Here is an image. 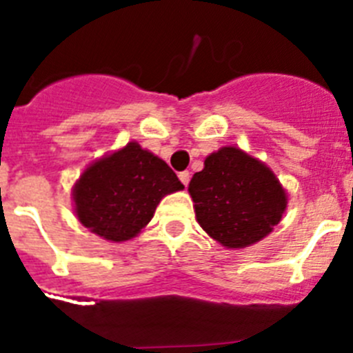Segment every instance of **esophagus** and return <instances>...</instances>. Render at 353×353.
Here are the masks:
<instances>
[{"label":"esophagus","mask_w":353,"mask_h":353,"mask_svg":"<svg viewBox=\"0 0 353 353\" xmlns=\"http://www.w3.org/2000/svg\"><path fill=\"white\" fill-rule=\"evenodd\" d=\"M179 179L180 182L187 187V183H189V180H191V173H189V171H182V173H179Z\"/></svg>","instance_id":"1"}]
</instances>
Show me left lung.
Masks as SVG:
<instances>
[{
	"label": "left lung",
	"instance_id": "1",
	"mask_svg": "<svg viewBox=\"0 0 353 353\" xmlns=\"http://www.w3.org/2000/svg\"><path fill=\"white\" fill-rule=\"evenodd\" d=\"M196 219L228 249L256 244L279 224L288 196L276 174L236 146H223L205 159L189 183Z\"/></svg>",
	"mask_w": 353,
	"mask_h": 353
}]
</instances>
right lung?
Wrapping results in <instances>:
<instances>
[{"label":"right lung","mask_w":353,"mask_h":353,"mask_svg":"<svg viewBox=\"0 0 353 353\" xmlns=\"http://www.w3.org/2000/svg\"><path fill=\"white\" fill-rule=\"evenodd\" d=\"M182 189L166 162L132 141L92 162L72 196L83 226L109 242H125L152 221L164 196Z\"/></svg>","instance_id":"add662e5"}]
</instances>
